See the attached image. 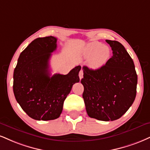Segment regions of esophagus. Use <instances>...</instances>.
Returning a JSON list of instances; mask_svg holds the SVG:
<instances>
[{"instance_id":"34e87169","label":"esophagus","mask_w":150,"mask_h":150,"mask_svg":"<svg viewBox=\"0 0 150 150\" xmlns=\"http://www.w3.org/2000/svg\"><path fill=\"white\" fill-rule=\"evenodd\" d=\"M79 77H80V80L83 77V70H80V72H79Z\"/></svg>"}]
</instances>
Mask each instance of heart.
I'll return each mask as SVG.
<instances>
[{
  "label": "heart",
  "mask_w": 150,
  "mask_h": 150,
  "mask_svg": "<svg viewBox=\"0 0 150 150\" xmlns=\"http://www.w3.org/2000/svg\"><path fill=\"white\" fill-rule=\"evenodd\" d=\"M82 57L84 59H89V68L92 70H98L108 63L111 56V49L110 47L98 42H90L83 49Z\"/></svg>",
  "instance_id": "b5f03b06"
}]
</instances>
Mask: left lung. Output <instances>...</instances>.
I'll list each match as a JSON object with an SVG mask.
<instances>
[{
    "label": "left lung",
    "instance_id": "left-lung-1",
    "mask_svg": "<svg viewBox=\"0 0 150 150\" xmlns=\"http://www.w3.org/2000/svg\"><path fill=\"white\" fill-rule=\"evenodd\" d=\"M112 57L98 70L83 66L81 83L88 115L98 120L114 121L129 109L136 98L138 76L134 63L118 41L106 40Z\"/></svg>",
    "mask_w": 150,
    "mask_h": 150
}]
</instances>
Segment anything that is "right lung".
<instances>
[{
  "instance_id": "obj_1",
  "label": "right lung",
  "mask_w": 150,
  "mask_h": 150,
  "mask_svg": "<svg viewBox=\"0 0 150 150\" xmlns=\"http://www.w3.org/2000/svg\"><path fill=\"white\" fill-rule=\"evenodd\" d=\"M53 36L34 40L21 52L14 70L13 91L22 110L35 120L59 117L65 99L75 83L80 82L77 66L67 75L50 76L49 61L57 49Z\"/></svg>"
}]
</instances>
